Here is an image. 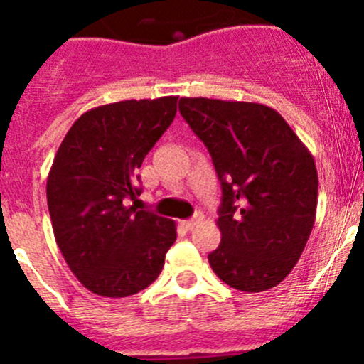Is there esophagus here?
Masks as SVG:
<instances>
[{
	"label": "esophagus",
	"mask_w": 364,
	"mask_h": 364,
	"mask_svg": "<svg viewBox=\"0 0 364 364\" xmlns=\"http://www.w3.org/2000/svg\"><path fill=\"white\" fill-rule=\"evenodd\" d=\"M202 220H204V215H202V213L195 215L191 220H186V222H184L186 229H193V228H195V225H198V223L202 222Z\"/></svg>",
	"instance_id": "obj_1"
}]
</instances>
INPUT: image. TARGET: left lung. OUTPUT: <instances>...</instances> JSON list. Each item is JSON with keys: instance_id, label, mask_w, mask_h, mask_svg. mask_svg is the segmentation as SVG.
Instances as JSON below:
<instances>
[{"instance_id": "1", "label": "left lung", "mask_w": 364, "mask_h": 364, "mask_svg": "<svg viewBox=\"0 0 364 364\" xmlns=\"http://www.w3.org/2000/svg\"><path fill=\"white\" fill-rule=\"evenodd\" d=\"M178 109L205 144L222 184L215 274L263 292L294 269L318 205L314 156L276 109L259 102L182 97Z\"/></svg>"}]
</instances>
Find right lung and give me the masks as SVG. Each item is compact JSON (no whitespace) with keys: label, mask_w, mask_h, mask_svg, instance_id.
Listing matches in <instances>:
<instances>
[{"label":"right lung","mask_w":364,"mask_h":364,"mask_svg":"<svg viewBox=\"0 0 364 364\" xmlns=\"http://www.w3.org/2000/svg\"><path fill=\"white\" fill-rule=\"evenodd\" d=\"M176 102L169 95L88 109L55 153L46 180L53 236L93 294H136L164 269L176 223L126 204L141 195L136 169L175 119Z\"/></svg>","instance_id":"add662e5"}]
</instances>
